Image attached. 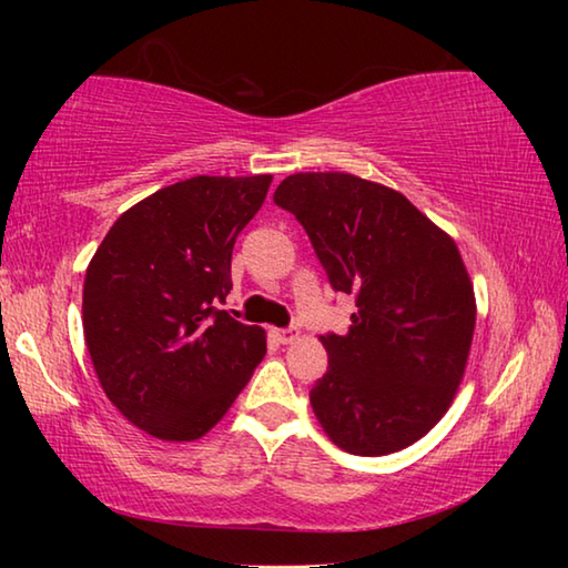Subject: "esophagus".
<instances>
[{"label":"esophagus","mask_w":568,"mask_h":568,"mask_svg":"<svg viewBox=\"0 0 568 568\" xmlns=\"http://www.w3.org/2000/svg\"><path fill=\"white\" fill-rule=\"evenodd\" d=\"M297 328H281V331H275V338L281 341L283 345H287V343H293V341H297Z\"/></svg>","instance_id":"34e87169"}]
</instances>
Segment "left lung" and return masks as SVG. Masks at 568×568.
Instances as JSON below:
<instances>
[{"label":"left lung","mask_w":568,"mask_h":568,"mask_svg":"<svg viewBox=\"0 0 568 568\" xmlns=\"http://www.w3.org/2000/svg\"><path fill=\"white\" fill-rule=\"evenodd\" d=\"M273 200L358 307L348 333L321 335L328 373L311 390L315 418L355 456L416 444L454 403L474 341V283L454 237L398 190L348 172H295Z\"/></svg>","instance_id":"1"}]
</instances>
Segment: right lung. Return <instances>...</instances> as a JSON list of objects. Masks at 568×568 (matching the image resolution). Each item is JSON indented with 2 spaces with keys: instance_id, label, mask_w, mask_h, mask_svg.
Masks as SVG:
<instances>
[{
  "instance_id": "1",
  "label": "right lung",
  "mask_w": 568,
  "mask_h": 568,
  "mask_svg": "<svg viewBox=\"0 0 568 568\" xmlns=\"http://www.w3.org/2000/svg\"><path fill=\"white\" fill-rule=\"evenodd\" d=\"M273 175H197L140 200L104 235L82 291L84 341L102 390L132 426L197 440L265 355V331L217 311L233 245Z\"/></svg>"
}]
</instances>
